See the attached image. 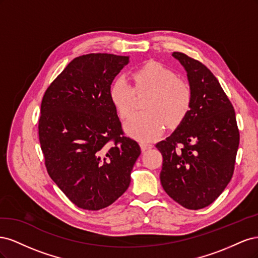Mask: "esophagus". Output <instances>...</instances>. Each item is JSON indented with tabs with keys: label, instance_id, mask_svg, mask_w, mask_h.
<instances>
[{
	"label": "esophagus",
	"instance_id": "obj_1",
	"mask_svg": "<svg viewBox=\"0 0 258 258\" xmlns=\"http://www.w3.org/2000/svg\"><path fill=\"white\" fill-rule=\"evenodd\" d=\"M153 145L150 143H141V148H142V152H146L147 150H150L152 148Z\"/></svg>",
	"mask_w": 258,
	"mask_h": 258
}]
</instances>
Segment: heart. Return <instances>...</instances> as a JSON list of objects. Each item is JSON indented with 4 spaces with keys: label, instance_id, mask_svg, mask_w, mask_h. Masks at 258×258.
Instances as JSON below:
<instances>
[{
    "label": "heart",
    "instance_id": "1",
    "mask_svg": "<svg viewBox=\"0 0 258 258\" xmlns=\"http://www.w3.org/2000/svg\"><path fill=\"white\" fill-rule=\"evenodd\" d=\"M132 79L135 87L120 77L110 89L111 101L121 118L134 111L137 93H150L144 105L147 111L134 114L124 124L130 136L150 142L161 134L166 122L175 126L185 118L191 104V90L175 73L157 62H148L132 73Z\"/></svg>",
    "mask_w": 258,
    "mask_h": 258
}]
</instances>
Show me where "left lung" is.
I'll use <instances>...</instances> for the list:
<instances>
[{
	"label": "left lung",
	"instance_id": "8db88e82",
	"mask_svg": "<svg viewBox=\"0 0 258 258\" xmlns=\"http://www.w3.org/2000/svg\"><path fill=\"white\" fill-rule=\"evenodd\" d=\"M172 56L187 73L191 104L173 134L156 144L163 158L160 182L178 205L199 210L230 182L240 135L233 106L213 73L183 52Z\"/></svg>",
	"mask_w": 258,
	"mask_h": 258
}]
</instances>
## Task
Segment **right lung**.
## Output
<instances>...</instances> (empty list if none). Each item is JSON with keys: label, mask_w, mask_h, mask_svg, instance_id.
Returning <instances> with one entry per match:
<instances>
[{"label": "right lung", "mask_w": 258, "mask_h": 258, "mask_svg": "<svg viewBox=\"0 0 258 258\" xmlns=\"http://www.w3.org/2000/svg\"><path fill=\"white\" fill-rule=\"evenodd\" d=\"M129 57L88 53L73 59L45 91L38 137L52 181L75 206L98 211L127 190L141 154L123 136L110 98Z\"/></svg>", "instance_id": "add662e5"}]
</instances>
